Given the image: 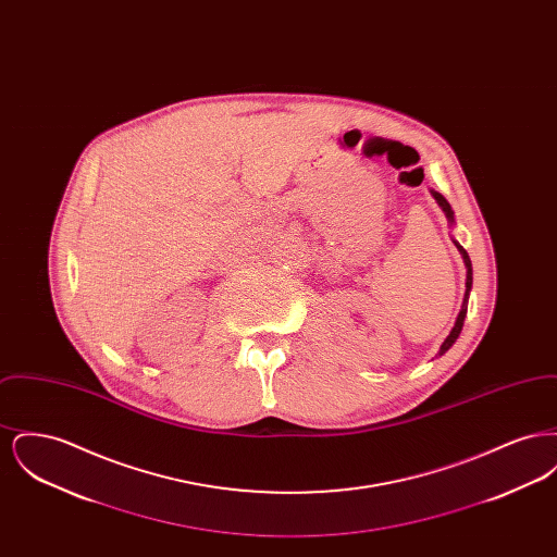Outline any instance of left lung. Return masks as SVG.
Listing matches in <instances>:
<instances>
[{
	"instance_id": "left-lung-1",
	"label": "left lung",
	"mask_w": 557,
	"mask_h": 557,
	"mask_svg": "<svg viewBox=\"0 0 557 557\" xmlns=\"http://www.w3.org/2000/svg\"><path fill=\"white\" fill-rule=\"evenodd\" d=\"M432 196H434V200L438 202V207L445 211L447 219L453 223V211H450V205L445 200V196H443V194H438V191H434V189H432ZM455 246H457V250L461 252L463 263H466V269H468V277H466V296H463V305H461V311H459V315H457V321H455V325H453V330H450L447 341H445L443 346H441L438 355L447 352L450 346H453V343L457 341V336H459V332H461V327H463V319H466V313H468V296H470V290H472V261H470V257H468V252H466V248H463V246H459L457 242H455Z\"/></svg>"
}]
</instances>
